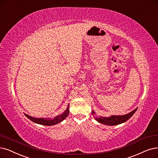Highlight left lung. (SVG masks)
<instances>
[{
    "mask_svg": "<svg viewBox=\"0 0 158 158\" xmlns=\"http://www.w3.org/2000/svg\"><path fill=\"white\" fill-rule=\"evenodd\" d=\"M137 110V108L128 113V114H126L124 115H112L110 117H104L101 116L98 117L95 115V113H94V111H92V114L93 115L94 118L96 119V121H97L98 123L108 126H115L123 123L128 121V120L134 114Z\"/></svg>",
    "mask_w": 158,
    "mask_h": 158,
    "instance_id": "left-lung-1",
    "label": "left lung"
}]
</instances>
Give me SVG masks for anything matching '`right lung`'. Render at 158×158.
<instances>
[{
    "label": "right lung",
    "mask_w": 158,
    "mask_h": 158,
    "mask_svg": "<svg viewBox=\"0 0 158 158\" xmlns=\"http://www.w3.org/2000/svg\"><path fill=\"white\" fill-rule=\"evenodd\" d=\"M69 113V105H68L66 110L62 113V114L58 115L57 117H54V118H35L32 117L28 115L24 114L31 121H33L35 123L45 125V126H52L56 124H58L61 121H64V119L68 116Z\"/></svg>",
    "instance_id": "1"
}]
</instances>
